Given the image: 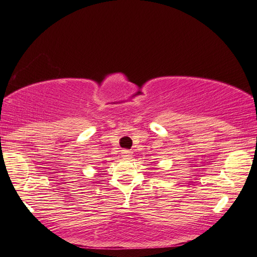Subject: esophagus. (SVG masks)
<instances>
[{"mask_svg": "<svg viewBox=\"0 0 257 257\" xmlns=\"http://www.w3.org/2000/svg\"><path fill=\"white\" fill-rule=\"evenodd\" d=\"M121 156H122L123 159H130V158L133 157V152L130 150H122Z\"/></svg>", "mask_w": 257, "mask_h": 257, "instance_id": "1", "label": "esophagus"}]
</instances>
